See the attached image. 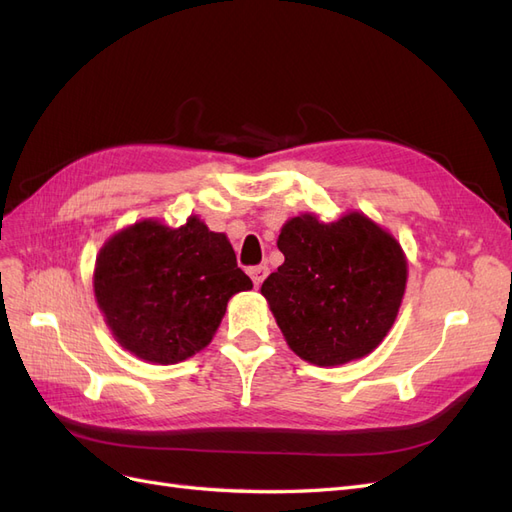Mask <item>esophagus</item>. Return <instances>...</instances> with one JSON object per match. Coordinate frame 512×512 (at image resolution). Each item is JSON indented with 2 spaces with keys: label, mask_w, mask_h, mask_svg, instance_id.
I'll return each mask as SVG.
<instances>
[{
  "label": "esophagus",
  "mask_w": 512,
  "mask_h": 512,
  "mask_svg": "<svg viewBox=\"0 0 512 512\" xmlns=\"http://www.w3.org/2000/svg\"><path fill=\"white\" fill-rule=\"evenodd\" d=\"M267 275H269V267H267V265H258V267H252V269H250V277H252V282H254L256 288H258L262 282H265Z\"/></svg>",
  "instance_id": "1"
}]
</instances>
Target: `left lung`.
<instances>
[{
	"label": "left lung",
	"mask_w": 512,
	"mask_h": 512,
	"mask_svg": "<svg viewBox=\"0 0 512 512\" xmlns=\"http://www.w3.org/2000/svg\"><path fill=\"white\" fill-rule=\"evenodd\" d=\"M277 247L284 265L262 282L290 350L337 367L374 352L404 299L408 260L399 241L361 211L335 222L316 213L290 218Z\"/></svg>",
	"instance_id": "1"
}]
</instances>
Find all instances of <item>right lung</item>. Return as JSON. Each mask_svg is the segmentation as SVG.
I'll list each match as a JSON object with an SVG mask.
<instances>
[{"mask_svg": "<svg viewBox=\"0 0 512 512\" xmlns=\"http://www.w3.org/2000/svg\"><path fill=\"white\" fill-rule=\"evenodd\" d=\"M250 288L228 237L198 215L179 228L141 220L115 232L94 269L106 327L123 350L153 365L207 348L232 294Z\"/></svg>", "mask_w": 512, "mask_h": 512, "instance_id": "add662e5", "label": "right lung"}]
</instances>
